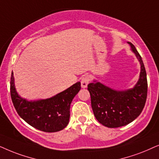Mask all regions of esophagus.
Masks as SVG:
<instances>
[{
    "instance_id": "esophagus-1",
    "label": "esophagus",
    "mask_w": 159,
    "mask_h": 159,
    "mask_svg": "<svg viewBox=\"0 0 159 159\" xmlns=\"http://www.w3.org/2000/svg\"><path fill=\"white\" fill-rule=\"evenodd\" d=\"M89 76L87 75H84L81 78V87L85 89L87 87L89 83Z\"/></svg>"
}]
</instances>
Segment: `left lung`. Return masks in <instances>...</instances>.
<instances>
[{"label": "left lung", "instance_id": "left-lung-1", "mask_svg": "<svg viewBox=\"0 0 159 159\" xmlns=\"http://www.w3.org/2000/svg\"><path fill=\"white\" fill-rule=\"evenodd\" d=\"M139 64L140 73L134 87L116 90L94 80L88 85L94 115L100 124L108 128L127 125L138 117L147 98V75L141 56L135 46L128 42Z\"/></svg>", "mask_w": 159, "mask_h": 159}]
</instances>
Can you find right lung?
<instances>
[{"label":"right lung","instance_id":"1","mask_svg":"<svg viewBox=\"0 0 159 159\" xmlns=\"http://www.w3.org/2000/svg\"><path fill=\"white\" fill-rule=\"evenodd\" d=\"M10 92L12 102L19 116L25 121L45 132H56L66 127L70 119L73 99L81 89V82L50 98L27 100L16 92L14 73L11 77Z\"/></svg>","mask_w":159,"mask_h":159}]
</instances>
